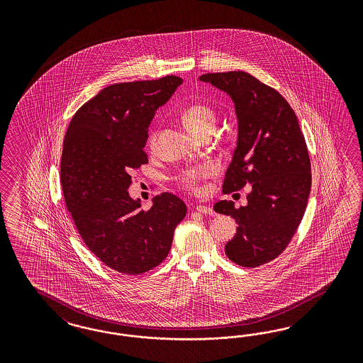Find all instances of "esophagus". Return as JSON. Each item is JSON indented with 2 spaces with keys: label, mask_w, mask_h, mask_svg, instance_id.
Here are the masks:
<instances>
[{
  "label": "esophagus",
  "mask_w": 363,
  "mask_h": 363,
  "mask_svg": "<svg viewBox=\"0 0 363 363\" xmlns=\"http://www.w3.org/2000/svg\"><path fill=\"white\" fill-rule=\"evenodd\" d=\"M196 210L201 214H205V216H216V211L211 209L208 205H198L196 206Z\"/></svg>",
  "instance_id": "34e87169"
}]
</instances>
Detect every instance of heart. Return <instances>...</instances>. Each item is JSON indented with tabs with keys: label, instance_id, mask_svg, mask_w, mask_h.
Masks as SVG:
<instances>
[{
	"label": "heart",
	"instance_id": "heart-1",
	"mask_svg": "<svg viewBox=\"0 0 363 363\" xmlns=\"http://www.w3.org/2000/svg\"><path fill=\"white\" fill-rule=\"evenodd\" d=\"M182 120L191 132L202 137L208 133H213L218 121V116L214 108H211L208 104L196 102L184 110ZM155 143H157V134L153 133L149 137V146L153 149L155 147ZM209 173L210 169L208 166H197V167L184 170L178 177V181L182 186L194 190L197 189L198 181L205 178Z\"/></svg>",
	"mask_w": 363,
	"mask_h": 363
}]
</instances>
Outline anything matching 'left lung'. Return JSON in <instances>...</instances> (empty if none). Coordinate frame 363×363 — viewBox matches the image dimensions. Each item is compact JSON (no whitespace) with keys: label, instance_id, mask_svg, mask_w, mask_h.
Returning a JSON list of instances; mask_svg holds the SVG:
<instances>
[{"label":"left lung","instance_id":"left-lung-1","mask_svg":"<svg viewBox=\"0 0 363 363\" xmlns=\"http://www.w3.org/2000/svg\"><path fill=\"white\" fill-rule=\"evenodd\" d=\"M199 79L230 97L238 121L223 193L252 185L246 206L235 209L226 199L214 205L238 223L225 252L245 267L267 264L285 250L308 205L311 167L297 116L277 90L249 73H208Z\"/></svg>","mask_w":363,"mask_h":363}]
</instances>
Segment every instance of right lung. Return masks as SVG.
<instances>
[{
    "mask_svg": "<svg viewBox=\"0 0 363 363\" xmlns=\"http://www.w3.org/2000/svg\"><path fill=\"white\" fill-rule=\"evenodd\" d=\"M182 78L114 84L82 105L62 146L61 184L66 208L89 250L110 269L143 274L161 264L177 225L186 216L181 198L162 193L141 210L128 189L130 172L147 164L143 147L157 109Z\"/></svg>",
    "mask_w": 363,
    "mask_h": 363,
    "instance_id": "right-lung-1",
    "label": "right lung"
}]
</instances>
